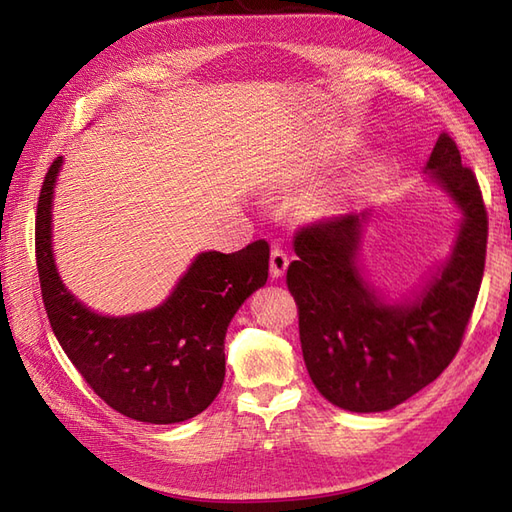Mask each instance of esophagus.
Masks as SVG:
<instances>
[{
	"mask_svg": "<svg viewBox=\"0 0 512 512\" xmlns=\"http://www.w3.org/2000/svg\"><path fill=\"white\" fill-rule=\"evenodd\" d=\"M288 264H290V259L286 255V250H281V248L270 250V275L281 277L286 273Z\"/></svg>",
	"mask_w": 512,
	"mask_h": 512,
	"instance_id": "1",
	"label": "esophagus"
}]
</instances>
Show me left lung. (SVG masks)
Returning a JSON list of instances; mask_svg holds the SVG:
<instances>
[{"label": "left lung", "mask_w": 512, "mask_h": 512, "mask_svg": "<svg viewBox=\"0 0 512 512\" xmlns=\"http://www.w3.org/2000/svg\"><path fill=\"white\" fill-rule=\"evenodd\" d=\"M431 178L464 213L442 275L411 306H387L356 268L367 213L325 217L292 239L286 284L297 301L299 339L314 387L332 405L369 413L400 405L433 383L458 354L482 286L488 213L471 167L442 132L427 162Z\"/></svg>", "instance_id": "left-lung-1"}]
</instances>
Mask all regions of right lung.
Returning <instances> with one entry per match:
<instances>
[{
	"label": "right lung",
	"instance_id": "obj_1",
	"mask_svg": "<svg viewBox=\"0 0 512 512\" xmlns=\"http://www.w3.org/2000/svg\"><path fill=\"white\" fill-rule=\"evenodd\" d=\"M61 160L54 158L43 178L35 222L41 299L54 336L94 394L123 416L151 424L198 416L224 383L228 323L266 284L268 242L202 253L160 308L101 317L63 288L52 259V189Z\"/></svg>",
	"mask_w": 512,
	"mask_h": 512
}]
</instances>
